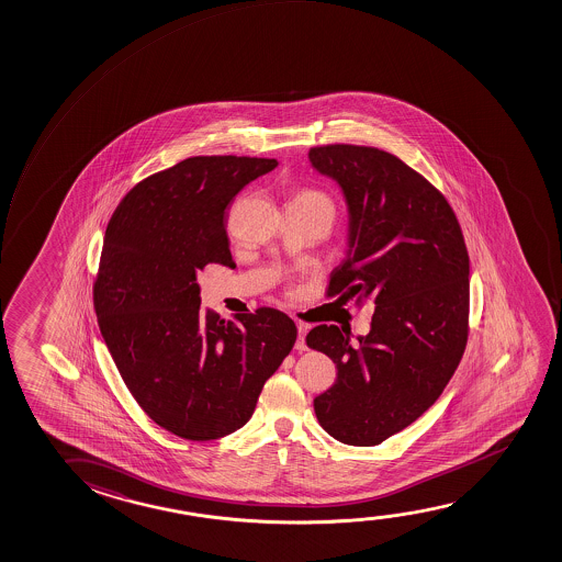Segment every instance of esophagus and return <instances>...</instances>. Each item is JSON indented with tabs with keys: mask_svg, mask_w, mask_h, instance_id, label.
Returning a JSON list of instances; mask_svg holds the SVG:
<instances>
[{
	"mask_svg": "<svg viewBox=\"0 0 562 562\" xmlns=\"http://www.w3.org/2000/svg\"><path fill=\"white\" fill-rule=\"evenodd\" d=\"M305 336H307V326L297 325V342H295V350H307V344H305Z\"/></svg>",
	"mask_w": 562,
	"mask_h": 562,
	"instance_id": "esophagus-1",
	"label": "esophagus"
}]
</instances>
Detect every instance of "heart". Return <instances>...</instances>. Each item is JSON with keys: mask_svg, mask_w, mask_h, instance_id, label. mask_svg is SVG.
I'll list each match as a JSON object with an SVG mask.
<instances>
[{"mask_svg": "<svg viewBox=\"0 0 562 562\" xmlns=\"http://www.w3.org/2000/svg\"><path fill=\"white\" fill-rule=\"evenodd\" d=\"M303 196H315V199H325V201H328L323 193H318V191H305V193H302Z\"/></svg>", "mask_w": 562, "mask_h": 562, "instance_id": "heart-1", "label": "heart"}]
</instances>
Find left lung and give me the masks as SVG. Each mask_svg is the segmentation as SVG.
I'll return each instance as SVG.
<instances>
[{"label": "left lung", "instance_id": "1", "mask_svg": "<svg viewBox=\"0 0 562 562\" xmlns=\"http://www.w3.org/2000/svg\"><path fill=\"white\" fill-rule=\"evenodd\" d=\"M310 162L348 206V249L328 295L374 303L358 344L336 325L307 334L338 369L313 406L330 437L373 447L424 415L464 356L470 257L447 199L391 153L326 145L311 148Z\"/></svg>", "mask_w": 562, "mask_h": 562}]
</instances>
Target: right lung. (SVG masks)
<instances>
[{"label": "right lung", "instance_id": "right-lung-1", "mask_svg": "<svg viewBox=\"0 0 562 562\" xmlns=\"http://www.w3.org/2000/svg\"><path fill=\"white\" fill-rule=\"evenodd\" d=\"M274 158L193 156L143 179L108 224L94 282L98 326L133 398L166 431L212 440L251 419L297 328L260 307L201 310L199 272L234 267L224 212Z\"/></svg>", "mask_w": 562, "mask_h": 562}]
</instances>
